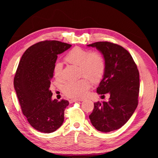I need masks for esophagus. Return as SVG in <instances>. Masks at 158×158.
<instances>
[{
  "label": "esophagus",
  "instance_id": "obj_1",
  "mask_svg": "<svg viewBox=\"0 0 158 158\" xmlns=\"http://www.w3.org/2000/svg\"><path fill=\"white\" fill-rule=\"evenodd\" d=\"M79 102V100H77V99H70L69 100V102L70 103H74V102Z\"/></svg>",
  "mask_w": 158,
  "mask_h": 158
}]
</instances>
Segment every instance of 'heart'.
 <instances>
[{"label":"heart","mask_w":158,"mask_h":158,"mask_svg":"<svg viewBox=\"0 0 158 158\" xmlns=\"http://www.w3.org/2000/svg\"><path fill=\"white\" fill-rule=\"evenodd\" d=\"M64 60L70 64L78 66L80 74L84 76L94 82H97L101 79L106 70V61L100 52L97 51L89 52V51L80 47H75L69 51L64 56ZM61 70V64H56L54 73L56 78H60ZM88 78L65 84L63 88L64 94L73 99L84 97L91 86V82Z\"/></svg>","instance_id":"obj_1"}]
</instances>
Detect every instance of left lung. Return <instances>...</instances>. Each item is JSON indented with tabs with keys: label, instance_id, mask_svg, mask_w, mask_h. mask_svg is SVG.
<instances>
[{
	"label": "left lung",
	"instance_id": "obj_1",
	"mask_svg": "<svg viewBox=\"0 0 158 158\" xmlns=\"http://www.w3.org/2000/svg\"><path fill=\"white\" fill-rule=\"evenodd\" d=\"M87 46L96 47L106 61V70L97 92L110 95L108 102L94 103L89 116L90 121L99 131L117 130L129 120L137 107L139 72L131 54L120 45L100 41Z\"/></svg>",
	"mask_w": 158,
	"mask_h": 158
}]
</instances>
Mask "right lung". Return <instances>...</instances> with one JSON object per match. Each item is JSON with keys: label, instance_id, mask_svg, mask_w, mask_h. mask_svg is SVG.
I'll list each match as a JSON object with an SVG mask.
<instances>
[{"label": "right lung", "instance_id": "1", "mask_svg": "<svg viewBox=\"0 0 158 158\" xmlns=\"http://www.w3.org/2000/svg\"><path fill=\"white\" fill-rule=\"evenodd\" d=\"M59 41L31 45L23 54L14 79L23 114L33 128L44 133L57 130L64 121L67 100L52 99L50 90L57 55L71 47Z\"/></svg>", "mask_w": 158, "mask_h": 158}]
</instances>
